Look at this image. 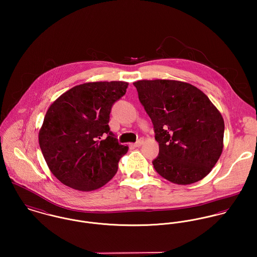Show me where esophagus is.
Listing matches in <instances>:
<instances>
[{"instance_id":"34e87169","label":"esophagus","mask_w":257,"mask_h":257,"mask_svg":"<svg viewBox=\"0 0 257 257\" xmlns=\"http://www.w3.org/2000/svg\"><path fill=\"white\" fill-rule=\"evenodd\" d=\"M143 143H144V141H143V140H139L136 144H133L132 146L134 147H140L142 145H143Z\"/></svg>"}]
</instances>
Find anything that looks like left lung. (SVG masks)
I'll use <instances>...</instances> for the list:
<instances>
[{
  "mask_svg": "<svg viewBox=\"0 0 257 257\" xmlns=\"http://www.w3.org/2000/svg\"><path fill=\"white\" fill-rule=\"evenodd\" d=\"M134 85L159 144L152 161L156 172L179 185L202 180L222 151L224 122L220 111L189 83L158 79Z\"/></svg>",
  "mask_w": 257,
  "mask_h": 257,
  "instance_id": "8db88e82",
  "label": "left lung"
}]
</instances>
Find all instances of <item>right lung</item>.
I'll return each instance as SVG.
<instances>
[{
  "instance_id": "obj_1",
  "label": "right lung",
  "mask_w": 257,
  "mask_h": 257,
  "mask_svg": "<svg viewBox=\"0 0 257 257\" xmlns=\"http://www.w3.org/2000/svg\"><path fill=\"white\" fill-rule=\"evenodd\" d=\"M128 83L93 82L75 86L46 111L38 142L52 174L66 186L93 191L108 183L128 147L110 131L112 105Z\"/></svg>"
}]
</instances>
